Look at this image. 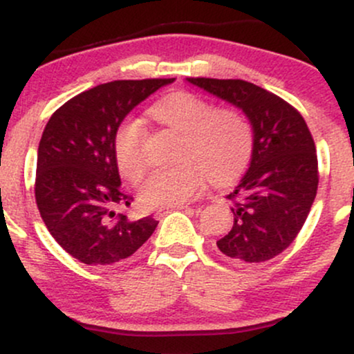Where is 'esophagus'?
Instances as JSON below:
<instances>
[{"label": "esophagus", "mask_w": 354, "mask_h": 354, "mask_svg": "<svg viewBox=\"0 0 354 354\" xmlns=\"http://www.w3.org/2000/svg\"><path fill=\"white\" fill-rule=\"evenodd\" d=\"M188 208H189L188 205H178V206H171V208H161V209H156V213H154V218L161 219L165 216V214H168L169 211H173V209H188Z\"/></svg>", "instance_id": "obj_1"}]
</instances>
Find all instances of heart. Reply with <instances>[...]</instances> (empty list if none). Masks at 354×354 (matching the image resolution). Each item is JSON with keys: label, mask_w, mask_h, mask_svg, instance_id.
Wrapping results in <instances>:
<instances>
[{"label": "heart", "mask_w": 354, "mask_h": 354, "mask_svg": "<svg viewBox=\"0 0 354 354\" xmlns=\"http://www.w3.org/2000/svg\"><path fill=\"white\" fill-rule=\"evenodd\" d=\"M158 123L180 133L178 163L149 174L140 188L146 208L183 205L201 189L205 176L226 183L245 169L253 151V128L236 108H214L209 101L180 91L160 100L151 108ZM145 126L128 120L118 129L115 156L126 180L136 183L146 171Z\"/></svg>", "instance_id": "b5f03b06"}]
</instances>
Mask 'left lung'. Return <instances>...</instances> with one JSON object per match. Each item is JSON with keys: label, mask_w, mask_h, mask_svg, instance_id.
<instances>
[{"label": "left lung", "mask_w": 354, "mask_h": 354, "mask_svg": "<svg viewBox=\"0 0 354 354\" xmlns=\"http://www.w3.org/2000/svg\"><path fill=\"white\" fill-rule=\"evenodd\" d=\"M241 109L253 128L250 168L228 194L233 228L216 246L236 265L278 256L303 228L318 189V158L303 116L286 101L243 80L186 78Z\"/></svg>", "instance_id": "obj_1"}]
</instances>
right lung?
Returning a JSON list of instances; mask_svg holds the SVG:
<instances>
[{"label":"right lung","instance_id":"right-lung-1","mask_svg":"<svg viewBox=\"0 0 354 354\" xmlns=\"http://www.w3.org/2000/svg\"><path fill=\"white\" fill-rule=\"evenodd\" d=\"M169 80H123L81 93L56 109L38 146L35 196L44 225L84 265L111 266L148 241L158 221L113 211L133 201L121 189L115 138L123 120Z\"/></svg>","mask_w":354,"mask_h":354}]
</instances>
